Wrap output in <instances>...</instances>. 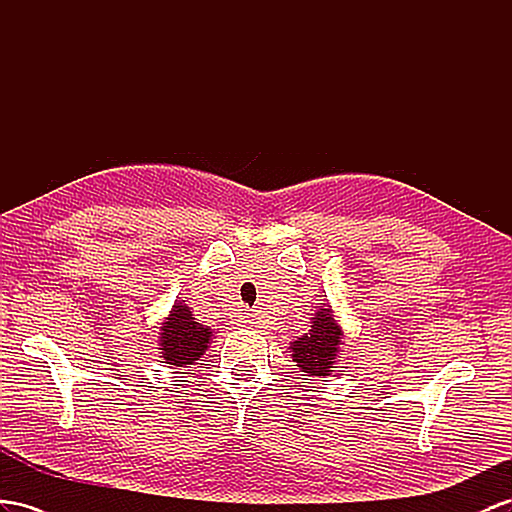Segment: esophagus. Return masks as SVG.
Returning a JSON list of instances; mask_svg holds the SVG:
<instances>
[{
    "label": "esophagus",
    "instance_id": "1",
    "mask_svg": "<svg viewBox=\"0 0 512 512\" xmlns=\"http://www.w3.org/2000/svg\"><path fill=\"white\" fill-rule=\"evenodd\" d=\"M246 322H248V324H257V316H255V313H248Z\"/></svg>",
    "mask_w": 512,
    "mask_h": 512
}]
</instances>
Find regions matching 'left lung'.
Here are the masks:
<instances>
[{
  "label": "left lung",
  "instance_id": "obj_1",
  "mask_svg": "<svg viewBox=\"0 0 512 512\" xmlns=\"http://www.w3.org/2000/svg\"><path fill=\"white\" fill-rule=\"evenodd\" d=\"M344 331L339 326L331 305H324L313 313L311 329L303 337L294 339L290 352L294 363L313 378H326L335 372V363L342 352Z\"/></svg>",
  "mask_w": 512,
  "mask_h": 512
}]
</instances>
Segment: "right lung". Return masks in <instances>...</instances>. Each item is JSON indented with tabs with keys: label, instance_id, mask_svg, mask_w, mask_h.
<instances>
[{
	"label": "right lung",
	"instance_id": "right-lung-1",
	"mask_svg": "<svg viewBox=\"0 0 512 512\" xmlns=\"http://www.w3.org/2000/svg\"><path fill=\"white\" fill-rule=\"evenodd\" d=\"M212 329L194 318L186 300H175L173 309L160 324V355L162 363L173 368H190L199 361L212 344Z\"/></svg>",
	"mask_w": 512,
	"mask_h": 512
}]
</instances>
